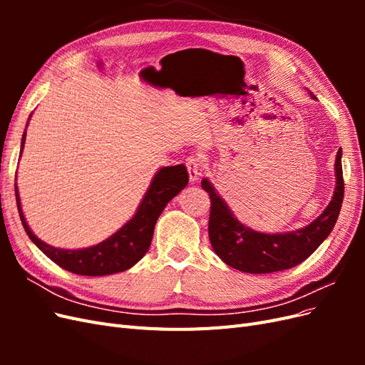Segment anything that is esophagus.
I'll use <instances>...</instances> for the list:
<instances>
[{"label":"esophagus","mask_w":365,"mask_h":365,"mask_svg":"<svg viewBox=\"0 0 365 365\" xmlns=\"http://www.w3.org/2000/svg\"><path fill=\"white\" fill-rule=\"evenodd\" d=\"M185 165H187V170H189V178L192 182L200 180L201 176V160L197 157H189L185 161Z\"/></svg>","instance_id":"obj_1"}]
</instances>
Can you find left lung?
Wrapping results in <instances>:
<instances>
[{"instance_id": "left-lung-1", "label": "left lung", "mask_w": 365, "mask_h": 365, "mask_svg": "<svg viewBox=\"0 0 365 365\" xmlns=\"http://www.w3.org/2000/svg\"><path fill=\"white\" fill-rule=\"evenodd\" d=\"M312 98H317L311 94ZM336 185L332 201L311 224L288 233H260L244 225L235 217L227 202L217 195L207 178L201 181L208 193L210 219L208 237L220 260L228 267L250 274H268L297 267L323 244L334 230L339 210L344 200V180H342L341 149L335 160Z\"/></svg>"}]
</instances>
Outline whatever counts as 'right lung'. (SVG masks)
<instances>
[{
	"label": "right lung",
	"instance_id": "obj_1",
	"mask_svg": "<svg viewBox=\"0 0 365 365\" xmlns=\"http://www.w3.org/2000/svg\"><path fill=\"white\" fill-rule=\"evenodd\" d=\"M24 143L26 132L21 140V153H23ZM187 182H189V173H187L184 164L161 168L153 176L134 217L101 244L82 250L54 248L38 239L27 225L23 208H21L16 182L15 195L21 222L33 244L61 268L79 275L96 277V275H109L126 271L143 259L150 247L157 219L163 213L164 207L184 189Z\"/></svg>",
	"mask_w": 365,
	"mask_h": 365
}]
</instances>
